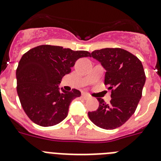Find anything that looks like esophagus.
<instances>
[{
	"instance_id": "esophagus-1",
	"label": "esophagus",
	"mask_w": 161,
	"mask_h": 161,
	"mask_svg": "<svg viewBox=\"0 0 161 161\" xmlns=\"http://www.w3.org/2000/svg\"><path fill=\"white\" fill-rule=\"evenodd\" d=\"M82 96H83V97L85 98V99H87V98L90 97V96H89V95L88 94V93H82Z\"/></svg>"
}]
</instances>
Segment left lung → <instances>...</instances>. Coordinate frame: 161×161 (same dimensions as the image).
I'll return each mask as SVG.
<instances>
[{
  "label": "left lung",
  "mask_w": 161,
  "mask_h": 161,
  "mask_svg": "<svg viewBox=\"0 0 161 161\" xmlns=\"http://www.w3.org/2000/svg\"><path fill=\"white\" fill-rule=\"evenodd\" d=\"M106 70L105 85L111 90L108 104L97 97L99 107L89 112V118L96 126L113 130L124 124L132 116L142 97L146 80L141 61L122 48L95 50L90 55Z\"/></svg>",
  "instance_id": "8db88e82"
}]
</instances>
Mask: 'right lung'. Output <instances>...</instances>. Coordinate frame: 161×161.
<instances>
[{
    "label": "right lung",
    "mask_w": 161,
    "mask_h": 161,
    "mask_svg": "<svg viewBox=\"0 0 161 161\" xmlns=\"http://www.w3.org/2000/svg\"><path fill=\"white\" fill-rule=\"evenodd\" d=\"M86 51H72L63 47L41 45L22 55L16 71L17 92L24 111L29 119L42 126L56 125L67 117L68 108L80 92H67L59 85L71 72V68Z\"/></svg>",
    "instance_id": "add662e5"
}]
</instances>
